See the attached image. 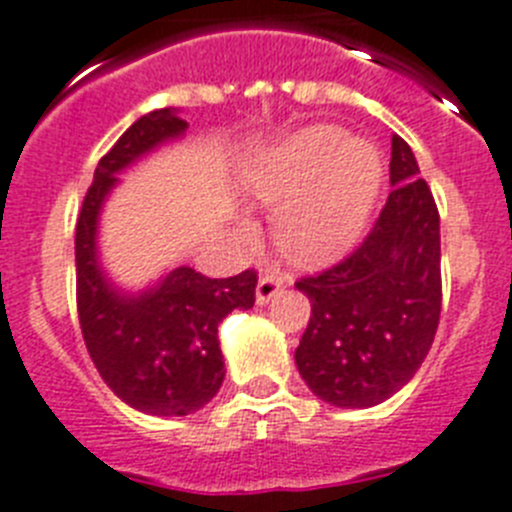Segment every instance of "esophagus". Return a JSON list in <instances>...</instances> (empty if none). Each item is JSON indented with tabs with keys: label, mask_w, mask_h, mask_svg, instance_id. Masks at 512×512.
<instances>
[{
	"label": "esophagus",
	"mask_w": 512,
	"mask_h": 512,
	"mask_svg": "<svg viewBox=\"0 0 512 512\" xmlns=\"http://www.w3.org/2000/svg\"><path fill=\"white\" fill-rule=\"evenodd\" d=\"M282 287H285V277H282V274L264 272L259 277V285H256V303L266 305Z\"/></svg>",
	"instance_id": "34e87169"
}]
</instances>
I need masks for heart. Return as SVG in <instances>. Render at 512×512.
Returning <instances> with one entry per match:
<instances>
[{
	"mask_svg": "<svg viewBox=\"0 0 512 512\" xmlns=\"http://www.w3.org/2000/svg\"><path fill=\"white\" fill-rule=\"evenodd\" d=\"M381 157L336 126H308L261 152L246 173L248 191L277 207L274 238L295 264H329L368 225L381 189Z\"/></svg>",
	"mask_w": 512,
	"mask_h": 512,
	"instance_id": "b5f03b06",
	"label": "heart"
}]
</instances>
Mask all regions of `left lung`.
<instances>
[{
    "mask_svg": "<svg viewBox=\"0 0 512 512\" xmlns=\"http://www.w3.org/2000/svg\"><path fill=\"white\" fill-rule=\"evenodd\" d=\"M393 191L347 259L295 282L310 321L295 349L318 399L362 409L391 399L425 362L440 321V214L414 152L391 139Z\"/></svg>",
    "mask_w": 512,
    "mask_h": 512,
    "instance_id": "obj_1",
    "label": "left lung"
}]
</instances>
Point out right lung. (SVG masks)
<instances>
[{"instance_id": "1", "label": "right lung", "mask_w": 512, "mask_h": 512, "mask_svg": "<svg viewBox=\"0 0 512 512\" xmlns=\"http://www.w3.org/2000/svg\"><path fill=\"white\" fill-rule=\"evenodd\" d=\"M186 129L189 124L173 108L134 121L100 157L74 233L77 313L87 352L121 401L155 417H186L214 399L225 381L217 326L235 308H253L259 282L253 269L209 279L178 266L134 295L113 285L100 266V209L119 173Z\"/></svg>"}]
</instances>
